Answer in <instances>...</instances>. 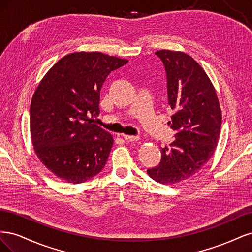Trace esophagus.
Instances as JSON below:
<instances>
[{"mask_svg": "<svg viewBox=\"0 0 252 252\" xmlns=\"http://www.w3.org/2000/svg\"><path fill=\"white\" fill-rule=\"evenodd\" d=\"M123 138L128 142H136L140 140V136H132V135H126V134H123Z\"/></svg>", "mask_w": 252, "mask_h": 252, "instance_id": "1", "label": "esophagus"}]
</instances>
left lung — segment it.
Masks as SVG:
<instances>
[{"mask_svg": "<svg viewBox=\"0 0 252 252\" xmlns=\"http://www.w3.org/2000/svg\"><path fill=\"white\" fill-rule=\"evenodd\" d=\"M166 70L170 127L175 140L161 148V162L147 170L164 185L192 178L209 161L219 142L222 112L216 89L195 61L181 51L158 50Z\"/></svg>", "mask_w": 252, "mask_h": 252, "instance_id": "obj_1", "label": "left lung"}]
</instances>
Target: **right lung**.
<instances>
[{
  "label": "right lung",
  "mask_w": 252,
  "mask_h": 252,
  "mask_svg": "<svg viewBox=\"0 0 252 252\" xmlns=\"http://www.w3.org/2000/svg\"><path fill=\"white\" fill-rule=\"evenodd\" d=\"M128 63L101 52H73L45 74L30 104V132L40 161L58 178L80 184L107 162L112 135L94 124L108 74Z\"/></svg>",
  "instance_id": "add662e5"
}]
</instances>
